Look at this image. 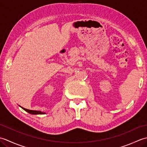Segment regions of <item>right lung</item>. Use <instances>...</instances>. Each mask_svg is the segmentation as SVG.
I'll return each mask as SVG.
<instances>
[{
    "instance_id": "1",
    "label": "right lung",
    "mask_w": 147,
    "mask_h": 147,
    "mask_svg": "<svg viewBox=\"0 0 147 147\" xmlns=\"http://www.w3.org/2000/svg\"><path fill=\"white\" fill-rule=\"evenodd\" d=\"M22 109L24 110L25 111H26L27 112H28V113L31 114H45V112H43L42 111H32V110H29V109H26L25 108H23L22 107Z\"/></svg>"
}]
</instances>
